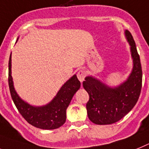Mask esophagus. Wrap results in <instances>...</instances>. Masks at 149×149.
Wrapping results in <instances>:
<instances>
[{
	"mask_svg": "<svg viewBox=\"0 0 149 149\" xmlns=\"http://www.w3.org/2000/svg\"><path fill=\"white\" fill-rule=\"evenodd\" d=\"M77 77H78L79 80L81 82H83L85 78V72L82 70H79V72H77Z\"/></svg>",
	"mask_w": 149,
	"mask_h": 149,
	"instance_id": "34e87169",
	"label": "esophagus"
}]
</instances>
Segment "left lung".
Returning a JSON list of instances; mask_svg holds the SVG:
<instances>
[{
  "label": "left lung",
  "instance_id": "left-lung-1",
  "mask_svg": "<svg viewBox=\"0 0 149 149\" xmlns=\"http://www.w3.org/2000/svg\"><path fill=\"white\" fill-rule=\"evenodd\" d=\"M125 37L130 46L132 69L127 80L111 87L92 76L85 78L83 88L89 95L86 104L87 114L92 123L98 125L114 123L133 108L140 95L142 72L140 58L132 35L125 30Z\"/></svg>",
  "mask_w": 149,
  "mask_h": 149
}]
</instances>
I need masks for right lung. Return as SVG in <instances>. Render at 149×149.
<instances>
[{"mask_svg": "<svg viewBox=\"0 0 149 149\" xmlns=\"http://www.w3.org/2000/svg\"><path fill=\"white\" fill-rule=\"evenodd\" d=\"M11 66L10 54L9 60V88L15 105L23 118L35 127L42 130H54L63 125L67 118V108L75 93L80 88L81 83L77 75H73L61 86L49 103L45 105L33 106L22 100L16 92L11 75Z\"/></svg>", "mask_w": 149, "mask_h": 149, "instance_id": "add662e5", "label": "right lung"}]
</instances>
